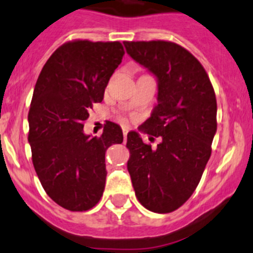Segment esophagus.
Wrapping results in <instances>:
<instances>
[{"label":"esophagus","instance_id":"obj_1","mask_svg":"<svg viewBox=\"0 0 253 253\" xmlns=\"http://www.w3.org/2000/svg\"><path fill=\"white\" fill-rule=\"evenodd\" d=\"M127 131H129V130H127V127H123V135H124V141H126V135H127Z\"/></svg>","mask_w":253,"mask_h":253}]
</instances>
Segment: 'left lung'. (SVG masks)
Returning <instances> with one entry per match:
<instances>
[{
	"label": "left lung",
	"mask_w": 253,
	"mask_h": 253,
	"mask_svg": "<svg viewBox=\"0 0 253 253\" xmlns=\"http://www.w3.org/2000/svg\"><path fill=\"white\" fill-rule=\"evenodd\" d=\"M130 57L157 82V104L142 130L161 137L155 150L127 132V171L145 208L171 212L188 201L202 178L216 132V98L201 62L171 42H124Z\"/></svg>",
	"instance_id": "1"
}]
</instances>
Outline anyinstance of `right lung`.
<instances>
[{"mask_svg": "<svg viewBox=\"0 0 253 253\" xmlns=\"http://www.w3.org/2000/svg\"><path fill=\"white\" fill-rule=\"evenodd\" d=\"M124 55L119 42L76 41L61 45L42 67L28 114V141L38 178L62 208H93L106 186V151L123 142L122 127L107 123L99 137L84 132L93 103Z\"/></svg>", "mask_w": 253, "mask_h": 253, "instance_id": "obj_1", "label": "right lung"}]
</instances>
